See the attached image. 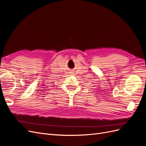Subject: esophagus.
<instances>
[{
    "mask_svg": "<svg viewBox=\"0 0 146 146\" xmlns=\"http://www.w3.org/2000/svg\"><path fill=\"white\" fill-rule=\"evenodd\" d=\"M70 74H71V75H72V74H73V72H70Z\"/></svg>",
    "mask_w": 146,
    "mask_h": 146,
    "instance_id": "1",
    "label": "esophagus"
}]
</instances>
